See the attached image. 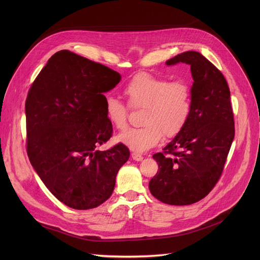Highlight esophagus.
<instances>
[{"label": "esophagus", "mask_w": 260, "mask_h": 260, "mask_svg": "<svg viewBox=\"0 0 260 260\" xmlns=\"http://www.w3.org/2000/svg\"><path fill=\"white\" fill-rule=\"evenodd\" d=\"M131 156H132V158H133L135 161H141V160L143 159V156L140 155V154H138V153H132Z\"/></svg>", "instance_id": "34e87169"}]
</instances>
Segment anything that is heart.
<instances>
[{
  "mask_svg": "<svg viewBox=\"0 0 260 260\" xmlns=\"http://www.w3.org/2000/svg\"><path fill=\"white\" fill-rule=\"evenodd\" d=\"M127 105L112 95L105 98L104 111L109 123L118 131L128 124L129 109L143 108L142 126L129 128L119 136V141L135 152L154 147L162 136L171 138L178 134L192 108L189 85L184 80L168 81L146 73L136 75L123 88Z\"/></svg>",
  "mask_w": 260,
  "mask_h": 260,
  "instance_id": "1",
  "label": "heart"
}]
</instances>
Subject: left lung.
<instances>
[{
	"instance_id": "1",
	"label": "left lung",
	"mask_w": 260,
	"mask_h": 260,
	"mask_svg": "<svg viewBox=\"0 0 260 260\" xmlns=\"http://www.w3.org/2000/svg\"><path fill=\"white\" fill-rule=\"evenodd\" d=\"M190 65L194 83L189 117L178 135L153 158L159 172L149 181L163 203L187 206L206 197L220 179L235 136L231 93L222 73L197 51L167 61Z\"/></svg>"
}]
</instances>
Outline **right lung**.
I'll return each instance as SVG.
<instances>
[{"label": "right lung", "instance_id": "add662e5", "mask_svg": "<svg viewBox=\"0 0 260 260\" xmlns=\"http://www.w3.org/2000/svg\"><path fill=\"white\" fill-rule=\"evenodd\" d=\"M120 80L105 65L60 50L27 94V155L51 194L72 209H93L106 201L129 158L121 142L107 151L97 149L113 135L103 92Z\"/></svg>", "mask_w": 260, "mask_h": 260}]
</instances>
